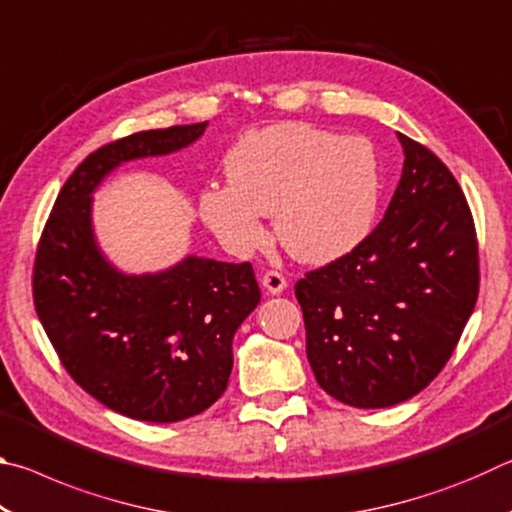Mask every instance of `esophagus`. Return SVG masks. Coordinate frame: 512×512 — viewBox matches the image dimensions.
<instances>
[{
	"mask_svg": "<svg viewBox=\"0 0 512 512\" xmlns=\"http://www.w3.org/2000/svg\"><path fill=\"white\" fill-rule=\"evenodd\" d=\"M262 284L268 293L277 296V293H282L284 289H287V277H284L280 271H266L262 277Z\"/></svg>",
	"mask_w": 512,
	"mask_h": 512,
	"instance_id": "obj_1",
	"label": "esophagus"
}]
</instances>
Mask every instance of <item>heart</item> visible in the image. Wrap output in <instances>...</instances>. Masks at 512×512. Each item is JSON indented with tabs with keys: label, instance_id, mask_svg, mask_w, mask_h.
Wrapping results in <instances>:
<instances>
[{
	"label": "heart",
	"instance_id": "1",
	"mask_svg": "<svg viewBox=\"0 0 512 512\" xmlns=\"http://www.w3.org/2000/svg\"><path fill=\"white\" fill-rule=\"evenodd\" d=\"M230 183L201 194V216L235 253L266 244L275 212L282 246L323 264L357 248L375 223L381 167L366 137L307 124H275L241 135L225 155Z\"/></svg>",
	"mask_w": 512,
	"mask_h": 512
}]
</instances>
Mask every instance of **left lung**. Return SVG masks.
<instances>
[{"label": "left lung", "mask_w": 512, "mask_h": 512, "mask_svg": "<svg viewBox=\"0 0 512 512\" xmlns=\"http://www.w3.org/2000/svg\"><path fill=\"white\" fill-rule=\"evenodd\" d=\"M397 137L404 169L384 219L296 282L318 386L357 409L429 386L479 298V241L461 185L427 146Z\"/></svg>", "instance_id": "obj_1"}]
</instances>
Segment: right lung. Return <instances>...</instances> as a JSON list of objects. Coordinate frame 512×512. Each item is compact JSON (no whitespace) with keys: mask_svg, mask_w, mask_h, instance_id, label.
Returning a JSON list of instances; mask_svg holds the SVG:
<instances>
[{"mask_svg":"<svg viewBox=\"0 0 512 512\" xmlns=\"http://www.w3.org/2000/svg\"><path fill=\"white\" fill-rule=\"evenodd\" d=\"M207 121L142 131L101 146L60 189L33 262V305L76 384L121 415L178 422L219 400L232 336L257 307L253 264L187 257L155 275H124L92 237L90 194L121 162L183 149Z\"/></svg>","mask_w":512,"mask_h":512,"instance_id":"1","label":"right lung"}]
</instances>
